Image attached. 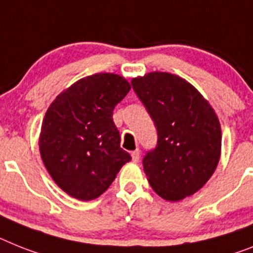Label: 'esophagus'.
<instances>
[{
    "label": "esophagus",
    "mask_w": 253,
    "mask_h": 253,
    "mask_svg": "<svg viewBox=\"0 0 253 253\" xmlns=\"http://www.w3.org/2000/svg\"><path fill=\"white\" fill-rule=\"evenodd\" d=\"M131 157H132V161H133V162H139V159H140V150L136 149V150H133V152H131Z\"/></svg>",
    "instance_id": "esophagus-1"
}]
</instances>
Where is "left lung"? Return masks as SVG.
I'll return each instance as SVG.
<instances>
[{
    "instance_id": "8db88e82",
    "label": "left lung",
    "mask_w": 253,
    "mask_h": 253,
    "mask_svg": "<svg viewBox=\"0 0 253 253\" xmlns=\"http://www.w3.org/2000/svg\"><path fill=\"white\" fill-rule=\"evenodd\" d=\"M157 127L158 141L143 159L153 190L169 202L209 181L221 154V126L213 108L184 78L150 72L131 81Z\"/></svg>"
}]
</instances>
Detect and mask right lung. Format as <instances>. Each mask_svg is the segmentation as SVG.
<instances>
[{
  "mask_svg": "<svg viewBox=\"0 0 253 253\" xmlns=\"http://www.w3.org/2000/svg\"><path fill=\"white\" fill-rule=\"evenodd\" d=\"M131 84L114 73L74 82L56 96L42 121L40 153L58 186L80 201L100 197L130 154L121 148L113 110Z\"/></svg>",
  "mask_w": 253,
  "mask_h": 253,
  "instance_id": "1",
  "label": "right lung"
}]
</instances>
